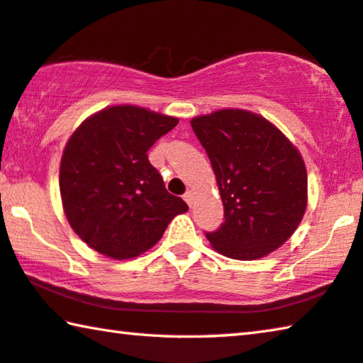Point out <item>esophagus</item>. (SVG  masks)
<instances>
[{"instance_id": "34e87169", "label": "esophagus", "mask_w": 363, "mask_h": 363, "mask_svg": "<svg viewBox=\"0 0 363 363\" xmlns=\"http://www.w3.org/2000/svg\"><path fill=\"white\" fill-rule=\"evenodd\" d=\"M184 200H186V203L189 206H192V203H194V194L191 191H187L186 194H184Z\"/></svg>"}]
</instances>
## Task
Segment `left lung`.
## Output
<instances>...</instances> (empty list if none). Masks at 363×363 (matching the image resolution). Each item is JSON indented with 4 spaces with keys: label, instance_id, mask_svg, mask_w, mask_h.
Instances as JSON below:
<instances>
[{
    "label": "left lung",
    "instance_id": "8db88e82",
    "mask_svg": "<svg viewBox=\"0 0 363 363\" xmlns=\"http://www.w3.org/2000/svg\"><path fill=\"white\" fill-rule=\"evenodd\" d=\"M191 124L224 206V223L206 239L234 260L272 254L294 234L307 208L301 153L274 124L245 109H220Z\"/></svg>",
    "mask_w": 363,
    "mask_h": 363
}]
</instances>
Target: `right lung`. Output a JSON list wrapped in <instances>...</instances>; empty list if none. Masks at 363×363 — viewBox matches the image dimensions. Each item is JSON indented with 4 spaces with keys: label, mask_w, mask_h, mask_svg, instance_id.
Listing matches in <instances>:
<instances>
[{
    "label": "right lung",
    "mask_w": 363,
    "mask_h": 363,
    "mask_svg": "<svg viewBox=\"0 0 363 363\" xmlns=\"http://www.w3.org/2000/svg\"><path fill=\"white\" fill-rule=\"evenodd\" d=\"M179 119L147 108L101 109L67 140L60 166L62 208L80 239L114 260L139 257L189 210L166 191L147 152Z\"/></svg>",
    "instance_id": "right-lung-1"
}]
</instances>
